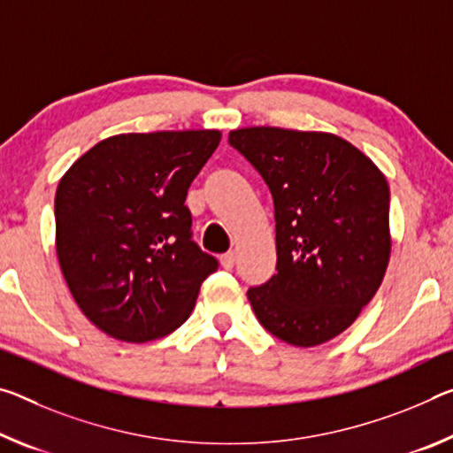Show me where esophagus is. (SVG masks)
Returning <instances> with one entry per match:
<instances>
[{
  "mask_svg": "<svg viewBox=\"0 0 453 453\" xmlns=\"http://www.w3.org/2000/svg\"><path fill=\"white\" fill-rule=\"evenodd\" d=\"M219 262H221V265H224L226 270L234 268V264H235V254H234V252H227V254H224V256L219 257Z\"/></svg>",
  "mask_w": 453,
  "mask_h": 453,
  "instance_id": "34e87169",
  "label": "esophagus"
}]
</instances>
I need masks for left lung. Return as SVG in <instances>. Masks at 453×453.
<instances>
[{
    "mask_svg": "<svg viewBox=\"0 0 453 453\" xmlns=\"http://www.w3.org/2000/svg\"><path fill=\"white\" fill-rule=\"evenodd\" d=\"M274 199L276 274L248 290L260 325L294 347L347 330L383 282L391 256L389 185L341 136L278 127L229 133Z\"/></svg>",
    "mask_w": 453,
    "mask_h": 453,
    "instance_id": "obj_1",
    "label": "left lung"
}]
</instances>
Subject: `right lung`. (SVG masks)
I'll list each match as a JSON object with an SVG mask.
<instances>
[{
    "label": "right lung",
    "instance_id": "obj_1",
    "mask_svg": "<svg viewBox=\"0 0 453 453\" xmlns=\"http://www.w3.org/2000/svg\"><path fill=\"white\" fill-rule=\"evenodd\" d=\"M219 131L127 133L100 141L56 189V252L84 317L147 342L189 319L218 260L191 240L188 189Z\"/></svg>",
    "mask_w": 453,
    "mask_h": 453
}]
</instances>
